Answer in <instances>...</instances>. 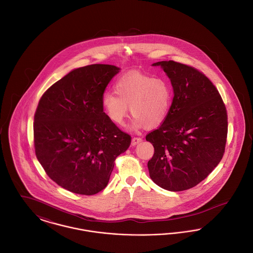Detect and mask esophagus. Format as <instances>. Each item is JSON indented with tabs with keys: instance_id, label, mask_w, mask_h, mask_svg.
Wrapping results in <instances>:
<instances>
[{
	"instance_id": "obj_1",
	"label": "esophagus",
	"mask_w": 253,
	"mask_h": 253,
	"mask_svg": "<svg viewBox=\"0 0 253 253\" xmlns=\"http://www.w3.org/2000/svg\"><path fill=\"white\" fill-rule=\"evenodd\" d=\"M142 141V139L140 137H132V146H135V145L140 143Z\"/></svg>"
}]
</instances>
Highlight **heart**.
Returning a JSON list of instances; mask_svg holds the SVG:
<instances>
[{
	"label": "heart",
	"mask_w": 253,
	"mask_h": 253,
	"mask_svg": "<svg viewBox=\"0 0 253 253\" xmlns=\"http://www.w3.org/2000/svg\"><path fill=\"white\" fill-rule=\"evenodd\" d=\"M115 93H104L101 105L107 118L114 124L123 125L130 113L133 117L132 131L142 127L153 129L168 117L172 102V90L162 78H154L141 73H129L115 84Z\"/></svg>",
	"instance_id": "1"
}]
</instances>
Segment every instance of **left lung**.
Segmentation results:
<instances>
[{
	"mask_svg": "<svg viewBox=\"0 0 253 253\" xmlns=\"http://www.w3.org/2000/svg\"><path fill=\"white\" fill-rule=\"evenodd\" d=\"M160 66L173 89L168 117L146 140L155 148L150 177L170 192L191 189L221 161L228 133L225 104L212 83L192 66L163 60Z\"/></svg>",
	"mask_w": 253,
	"mask_h": 253,
	"instance_id": "obj_1",
	"label": "left lung"
}]
</instances>
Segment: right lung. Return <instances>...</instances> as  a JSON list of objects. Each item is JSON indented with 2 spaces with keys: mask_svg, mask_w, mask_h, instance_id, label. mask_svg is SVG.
I'll use <instances>...</instances> for the list:
<instances>
[{
  "mask_svg": "<svg viewBox=\"0 0 253 253\" xmlns=\"http://www.w3.org/2000/svg\"><path fill=\"white\" fill-rule=\"evenodd\" d=\"M121 68L92 64L74 69L41 97L34 117L36 157L61 188L93 195L108 184L115 160L131 144L103 112L101 98Z\"/></svg>",
  "mask_w": 253,
  "mask_h": 253,
  "instance_id": "obj_1",
  "label": "right lung"
}]
</instances>
